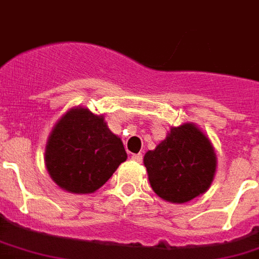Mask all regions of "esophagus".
Returning <instances> with one entry per match:
<instances>
[{
    "mask_svg": "<svg viewBox=\"0 0 259 259\" xmlns=\"http://www.w3.org/2000/svg\"><path fill=\"white\" fill-rule=\"evenodd\" d=\"M132 159H133L134 161H137V163H141V161H143V155H141V153H134V155L132 156Z\"/></svg>",
    "mask_w": 259,
    "mask_h": 259,
    "instance_id": "esophagus-1",
    "label": "esophagus"
}]
</instances>
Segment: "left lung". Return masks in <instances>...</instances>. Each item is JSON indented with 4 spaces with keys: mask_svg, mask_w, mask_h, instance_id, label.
Wrapping results in <instances>:
<instances>
[{
    "mask_svg": "<svg viewBox=\"0 0 259 259\" xmlns=\"http://www.w3.org/2000/svg\"><path fill=\"white\" fill-rule=\"evenodd\" d=\"M156 194L183 204L208 190L216 171V155L208 137L193 123L172 127L155 151L144 156Z\"/></svg>",
    "mask_w": 259,
    "mask_h": 259,
    "instance_id": "1",
    "label": "left lung"
}]
</instances>
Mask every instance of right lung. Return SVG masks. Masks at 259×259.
Masks as SVG:
<instances>
[{
  "label": "right lung",
  "mask_w": 259,
  "mask_h": 259,
  "mask_svg": "<svg viewBox=\"0 0 259 259\" xmlns=\"http://www.w3.org/2000/svg\"><path fill=\"white\" fill-rule=\"evenodd\" d=\"M127 159L121 138L102 115L72 108L54 126L46 147V167L59 187L77 194L102 187Z\"/></svg>",
  "instance_id": "obj_1"
}]
</instances>
